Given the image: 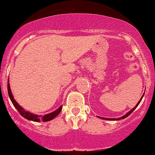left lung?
<instances>
[{
    "label": "left lung",
    "instance_id": "obj_1",
    "mask_svg": "<svg viewBox=\"0 0 155 155\" xmlns=\"http://www.w3.org/2000/svg\"><path fill=\"white\" fill-rule=\"evenodd\" d=\"M143 95H144V94H143V96H141V99H140V100H139V102L137 103V104L136 105V107H134V108H133L131 110H130V111H129V112H128V113H126V114H125L124 116H123V117H119V118H104V117H99L101 118V119H103V120H120V119H125V117H128V115H130V114H131L133 112H134V110H135V109L136 108V107H138V105H139V104H140V102H141V99H142V98H143Z\"/></svg>",
    "mask_w": 155,
    "mask_h": 155
}]
</instances>
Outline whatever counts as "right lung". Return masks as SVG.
I'll list each match as a JSON object with an SVG mask.
<instances>
[{
	"instance_id": "1",
	"label": "right lung",
	"mask_w": 155,
	"mask_h": 155,
	"mask_svg": "<svg viewBox=\"0 0 155 155\" xmlns=\"http://www.w3.org/2000/svg\"><path fill=\"white\" fill-rule=\"evenodd\" d=\"M8 84H7V88H8V94L9 96V98H10L11 101L14 106L15 107V108L18 110V112H19V114L22 116L23 117L26 118L27 120H32L34 122H40V121H43V122H47L49 120H51L52 119H54V117H56V116L58 115L61 112V109H62V106H61L59 108H58L57 110L54 112H51V113H49L45 114V115L43 116H40V115H37V114H34L31 112H27V111H25L21 107H20L16 101H15V99H14V96H13L12 94V91H11L10 88V85L8 83Z\"/></svg>"
}]
</instances>
